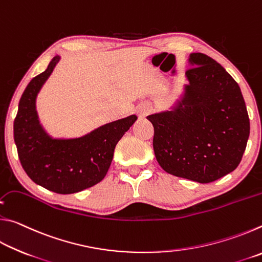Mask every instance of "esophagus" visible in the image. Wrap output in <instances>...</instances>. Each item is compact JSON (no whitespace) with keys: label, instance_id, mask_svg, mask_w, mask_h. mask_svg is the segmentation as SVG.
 <instances>
[{"label":"esophagus","instance_id":"obj_1","mask_svg":"<svg viewBox=\"0 0 262 262\" xmlns=\"http://www.w3.org/2000/svg\"><path fill=\"white\" fill-rule=\"evenodd\" d=\"M150 111V107L149 106H145V107H142L140 111H139V113H140V115H145L147 114L148 112Z\"/></svg>","mask_w":262,"mask_h":262}]
</instances>
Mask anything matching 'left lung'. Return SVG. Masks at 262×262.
I'll return each mask as SVG.
<instances>
[{
  "label": "left lung",
  "mask_w": 262,
  "mask_h": 262,
  "mask_svg": "<svg viewBox=\"0 0 262 262\" xmlns=\"http://www.w3.org/2000/svg\"><path fill=\"white\" fill-rule=\"evenodd\" d=\"M189 61L183 103L148 119L155 130V156L163 170L207 184L239 165L250 119L241 88L219 62L203 53H193Z\"/></svg>",
  "instance_id": "8db88e82"
}]
</instances>
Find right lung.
I'll use <instances>...</instances> for the list:
<instances>
[{"instance_id":"right-lung-1","label":"right lung","mask_w":262,"mask_h":262,"mask_svg":"<svg viewBox=\"0 0 262 262\" xmlns=\"http://www.w3.org/2000/svg\"><path fill=\"white\" fill-rule=\"evenodd\" d=\"M59 60L55 56L26 86L14 121V139L21 166L35 184L59 194H72L104 179L115 145L137 117L107 123L79 139H51L39 125L35 97Z\"/></svg>"}]
</instances>
